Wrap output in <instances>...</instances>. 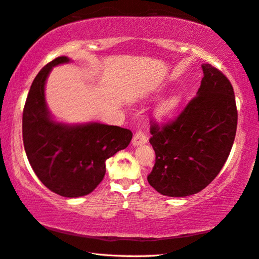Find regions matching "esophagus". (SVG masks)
Listing matches in <instances>:
<instances>
[{
    "mask_svg": "<svg viewBox=\"0 0 259 259\" xmlns=\"http://www.w3.org/2000/svg\"><path fill=\"white\" fill-rule=\"evenodd\" d=\"M146 142H148V137H146L144 131L138 130V131H136V134L134 135L133 141H131V144H133V146H138V145L145 144Z\"/></svg>",
    "mask_w": 259,
    "mask_h": 259,
    "instance_id": "esophagus-1",
    "label": "esophagus"
}]
</instances>
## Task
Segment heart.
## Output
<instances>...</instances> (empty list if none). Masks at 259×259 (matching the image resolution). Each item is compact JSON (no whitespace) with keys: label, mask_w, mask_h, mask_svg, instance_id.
Segmentation results:
<instances>
[{"label":"heart","mask_w":259,"mask_h":259,"mask_svg":"<svg viewBox=\"0 0 259 259\" xmlns=\"http://www.w3.org/2000/svg\"><path fill=\"white\" fill-rule=\"evenodd\" d=\"M181 102V98L179 95H171L163 100L159 105L156 108V117L159 119V121H164V119L168 118L169 116H172L175 114V111L178 109V107L180 106Z\"/></svg>","instance_id":"1"}]
</instances>
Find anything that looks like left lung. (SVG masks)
<instances>
[{"instance_id": "obj_1", "label": "left lung", "mask_w": 259, "mask_h": 259, "mask_svg": "<svg viewBox=\"0 0 259 259\" xmlns=\"http://www.w3.org/2000/svg\"><path fill=\"white\" fill-rule=\"evenodd\" d=\"M196 96L178 118L153 123L150 144L156 163L149 184L160 194L181 198L207 187L219 175L233 148L237 109L230 81L221 71L202 64Z\"/></svg>"}]
</instances>
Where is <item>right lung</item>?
<instances>
[{"mask_svg":"<svg viewBox=\"0 0 259 259\" xmlns=\"http://www.w3.org/2000/svg\"><path fill=\"white\" fill-rule=\"evenodd\" d=\"M71 59L58 57L40 69L23 110V143L31 167L50 191L65 198L90 194L106 175V160L125 149L130 130L99 122L67 124L51 115L45 100L52 68Z\"/></svg>","mask_w":259,"mask_h":259,"instance_id":"1","label":"right lung"}]
</instances>
